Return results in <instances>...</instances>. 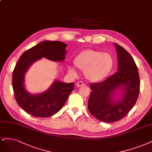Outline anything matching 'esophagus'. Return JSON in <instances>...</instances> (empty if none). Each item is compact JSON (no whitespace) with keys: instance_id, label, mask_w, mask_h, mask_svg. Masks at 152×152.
<instances>
[{"instance_id":"esophagus-1","label":"esophagus","mask_w":152,"mask_h":152,"mask_svg":"<svg viewBox=\"0 0 152 152\" xmlns=\"http://www.w3.org/2000/svg\"><path fill=\"white\" fill-rule=\"evenodd\" d=\"M84 83H83L82 82H78L77 83H76V86L79 87H82L83 86H84Z\"/></svg>"}]
</instances>
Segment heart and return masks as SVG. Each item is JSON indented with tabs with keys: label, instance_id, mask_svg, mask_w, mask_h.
Wrapping results in <instances>:
<instances>
[{
	"label": "heart",
	"instance_id": "b5f03b06",
	"mask_svg": "<svg viewBox=\"0 0 152 152\" xmlns=\"http://www.w3.org/2000/svg\"><path fill=\"white\" fill-rule=\"evenodd\" d=\"M74 64L77 69L85 71V76L88 80L97 82L104 80L109 75L113 69L114 61L109 53L87 50L75 56ZM68 71L74 75L77 74L74 68L72 66L68 67Z\"/></svg>",
	"mask_w": 152,
	"mask_h": 152
}]
</instances>
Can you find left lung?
<instances>
[{"mask_svg":"<svg viewBox=\"0 0 152 152\" xmlns=\"http://www.w3.org/2000/svg\"><path fill=\"white\" fill-rule=\"evenodd\" d=\"M114 46L118 55V71L105 80L91 83L88 101V111L105 123L116 122L126 116L134 106L140 91L138 70L133 57L117 43Z\"/></svg>","mask_w":152,"mask_h":152,"instance_id":"8db88e82","label":"left lung"}]
</instances>
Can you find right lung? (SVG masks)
<instances>
[{
  "instance_id": "1",
  "label": "right lung",
  "mask_w": 152,
  "mask_h": 152,
  "mask_svg": "<svg viewBox=\"0 0 152 152\" xmlns=\"http://www.w3.org/2000/svg\"><path fill=\"white\" fill-rule=\"evenodd\" d=\"M67 45L58 41H44L26 51L20 56L12 74V87L15 100L24 111L38 118L53 116L62 108L74 83L55 80L51 86L40 94H30L25 87V74L36 61L45 58L53 61H64Z\"/></svg>"
}]
</instances>
